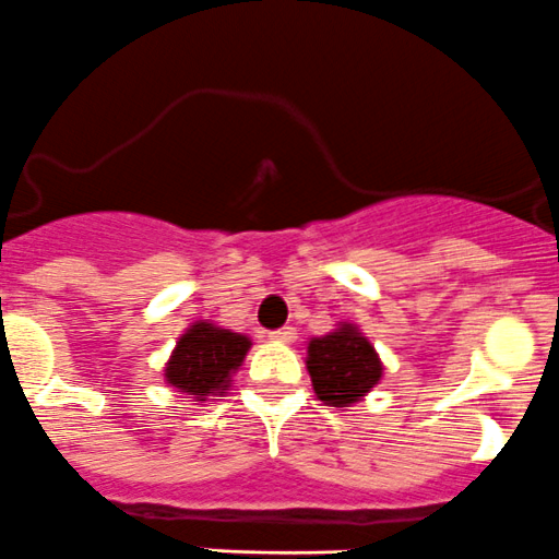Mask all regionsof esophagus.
I'll return each mask as SVG.
<instances>
[{
    "label": "esophagus",
    "instance_id": "34e87169",
    "mask_svg": "<svg viewBox=\"0 0 559 559\" xmlns=\"http://www.w3.org/2000/svg\"><path fill=\"white\" fill-rule=\"evenodd\" d=\"M274 343H294L296 340V329L294 326H283V329H276V332L269 334Z\"/></svg>",
    "mask_w": 559,
    "mask_h": 559
}]
</instances>
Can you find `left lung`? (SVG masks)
<instances>
[{
    "instance_id": "8db88e82",
    "label": "left lung",
    "mask_w": 559,
    "mask_h": 559,
    "mask_svg": "<svg viewBox=\"0 0 559 559\" xmlns=\"http://www.w3.org/2000/svg\"><path fill=\"white\" fill-rule=\"evenodd\" d=\"M307 370L318 401L334 408L359 403L384 376V365L362 329L345 321L307 343Z\"/></svg>"
}]
</instances>
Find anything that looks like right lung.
I'll list each match as a JSON object with an SVG mask.
<instances>
[{
    "mask_svg": "<svg viewBox=\"0 0 559 559\" xmlns=\"http://www.w3.org/2000/svg\"><path fill=\"white\" fill-rule=\"evenodd\" d=\"M249 348L252 340L247 334L222 329L211 321H197L178 337L164 368V381L197 401L225 395L230 376L241 368Z\"/></svg>",
    "mask_w": 559,
    "mask_h": 559,
    "instance_id": "obj_1",
    "label": "right lung"
}]
</instances>
